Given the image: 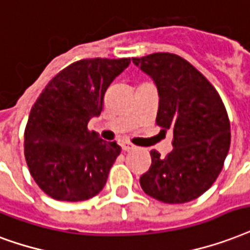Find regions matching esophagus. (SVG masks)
<instances>
[{
	"label": "esophagus",
	"mask_w": 250,
	"mask_h": 250,
	"mask_svg": "<svg viewBox=\"0 0 250 250\" xmlns=\"http://www.w3.org/2000/svg\"><path fill=\"white\" fill-rule=\"evenodd\" d=\"M121 146H122V149L125 150V152H128V150L135 149V146H133V144H131V143H128V142H122Z\"/></svg>",
	"instance_id": "34e87169"
}]
</instances>
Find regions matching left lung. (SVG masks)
<instances>
[{
	"label": "left lung",
	"mask_w": 250,
	"mask_h": 250,
	"mask_svg": "<svg viewBox=\"0 0 250 250\" xmlns=\"http://www.w3.org/2000/svg\"><path fill=\"white\" fill-rule=\"evenodd\" d=\"M159 91L156 123L173 132V150L161 157L150 150L149 170L140 177L144 193L177 205L197 199L214 184L224 165L231 125L220 95L184 57L159 52L132 57Z\"/></svg>",
	"instance_id": "1"
}]
</instances>
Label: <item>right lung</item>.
Instances as JSON below:
<instances>
[{
    "instance_id": "1",
    "label": "right lung",
    "mask_w": 250,
    "mask_h": 250,
    "mask_svg": "<svg viewBox=\"0 0 250 250\" xmlns=\"http://www.w3.org/2000/svg\"><path fill=\"white\" fill-rule=\"evenodd\" d=\"M125 59H83L59 72L32 106L24 129V157L36 185L56 201L80 202L100 193L121 153L87 129L104 93L129 65Z\"/></svg>"
}]
</instances>
